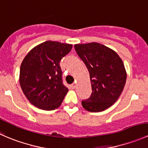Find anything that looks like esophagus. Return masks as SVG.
<instances>
[{
    "label": "esophagus",
    "instance_id": "1",
    "mask_svg": "<svg viewBox=\"0 0 148 148\" xmlns=\"http://www.w3.org/2000/svg\"><path fill=\"white\" fill-rule=\"evenodd\" d=\"M71 87L72 88V89H75V88L77 87V83H73L71 85Z\"/></svg>",
    "mask_w": 148,
    "mask_h": 148
}]
</instances>
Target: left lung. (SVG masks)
Returning <instances> with one entry per match:
<instances>
[{"label": "left lung", "mask_w": 148, "mask_h": 148, "mask_svg": "<svg viewBox=\"0 0 148 148\" xmlns=\"http://www.w3.org/2000/svg\"><path fill=\"white\" fill-rule=\"evenodd\" d=\"M74 48L89 71L92 84V95L82 101V107L92 112L104 111L118 99L125 87L123 62L114 51L99 43L75 44Z\"/></svg>", "instance_id": "obj_1"}]
</instances>
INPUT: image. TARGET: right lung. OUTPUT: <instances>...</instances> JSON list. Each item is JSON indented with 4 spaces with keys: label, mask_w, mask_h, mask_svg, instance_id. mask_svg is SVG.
Masks as SVG:
<instances>
[{
    "label": "right lung",
    "mask_w": 148,
    "mask_h": 148,
    "mask_svg": "<svg viewBox=\"0 0 148 148\" xmlns=\"http://www.w3.org/2000/svg\"><path fill=\"white\" fill-rule=\"evenodd\" d=\"M72 49L69 44L47 41L31 49L20 69L19 82L33 105L44 110L58 108L69 89L63 84L60 61Z\"/></svg>",
    "instance_id": "right-lung-1"
}]
</instances>
